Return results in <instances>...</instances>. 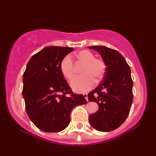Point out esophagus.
I'll return each mask as SVG.
<instances>
[{
    "instance_id": "obj_1",
    "label": "esophagus",
    "mask_w": 156,
    "mask_h": 156,
    "mask_svg": "<svg viewBox=\"0 0 156 156\" xmlns=\"http://www.w3.org/2000/svg\"><path fill=\"white\" fill-rule=\"evenodd\" d=\"M83 95H84V98H85L86 99H87V101H88V94H86V93H85V94H84Z\"/></svg>"
}]
</instances>
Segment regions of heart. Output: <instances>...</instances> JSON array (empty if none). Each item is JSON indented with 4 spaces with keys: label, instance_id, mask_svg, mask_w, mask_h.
<instances>
[{
    "label": "heart",
    "instance_id": "b5f03b06",
    "mask_svg": "<svg viewBox=\"0 0 156 156\" xmlns=\"http://www.w3.org/2000/svg\"><path fill=\"white\" fill-rule=\"evenodd\" d=\"M76 57L79 62L84 64L81 73L83 74L73 78L70 82L72 88L76 92H84L92 87L94 84V78L99 80L102 78L106 70V64L103 59L95 58L92 51L84 49L78 51ZM59 69L64 77L68 80L74 76V63L69 55L62 59Z\"/></svg>",
    "mask_w": 156,
    "mask_h": 156
}]
</instances>
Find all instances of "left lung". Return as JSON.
I'll use <instances>...</instances> for the list:
<instances>
[{
    "mask_svg": "<svg viewBox=\"0 0 156 156\" xmlns=\"http://www.w3.org/2000/svg\"><path fill=\"white\" fill-rule=\"evenodd\" d=\"M99 52L106 64L103 80L88 94L96 102L98 111L89 116V122L97 131L108 132L123 123L133 102V80L131 69L119 51L105 46H89Z\"/></svg>",
    "mask_w": 156,
    "mask_h": 156,
    "instance_id": "8db88e82",
    "label": "left lung"
}]
</instances>
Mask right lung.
I'll return each mask as SVG.
<instances>
[{"instance_id":"obj_1","label":"right lung","mask_w":156,"mask_h":156,"mask_svg":"<svg viewBox=\"0 0 156 156\" xmlns=\"http://www.w3.org/2000/svg\"><path fill=\"white\" fill-rule=\"evenodd\" d=\"M72 48L49 46L31 57L23 74V97L28 117L40 130L55 133L68 127L70 112L87 103L75 94L59 69L62 59Z\"/></svg>"}]
</instances>
